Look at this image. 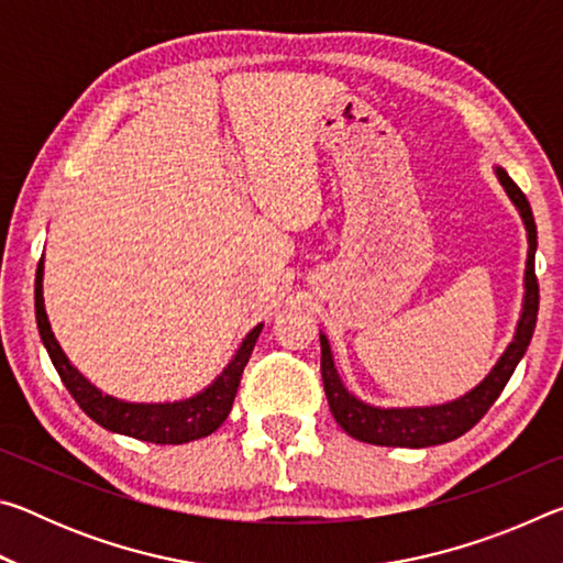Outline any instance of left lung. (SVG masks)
Wrapping results in <instances>:
<instances>
[{"label":"left lung","instance_id":"left-lung-1","mask_svg":"<svg viewBox=\"0 0 563 563\" xmlns=\"http://www.w3.org/2000/svg\"><path fill=\"white\" fill-rule=\"evenodd\" d=\"M501 188L507 190L509 201L517 206V211L527 228V268H523V300L521 312L517 320V330L514 338L501 352L497 365L489 369V375L482 379L479 385L472 387L470 393L452 399V402L442 405H424V407H377L369 402H362L350 389L342 385L338 375L335 360H332L330 342L325 332H320V373L322 385H325L330 412L335 422L345 430L350 437L360 442L379 444V446H409V450H422V446H434L452 442L464 432H470L479 419L487 415V409L497 402L501 389L507 387L509 377L517 369L519 360L527 352L533 328H537V312H539V283L537 273H533V255H537V223H533L531 206L521 188L514 184L507 170L501 166H494Z\"/></svg>","mask_w":563,"mask_h":563}]
</instances>
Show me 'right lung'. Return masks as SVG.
<instances>
[{
  "instance_id": "1",
  "label": "right lung",
  "mask_w": 563,
  "mask_h": 563,
  "mask_svg": "<svg viewBox=\"0 0 563 563\" xmlns=\"http://www.w3.org/2000/svg\"><path fill=\"white\" fill-rule=\"evenodd\" d=\"M42 280L44 261H40L34 283L36 325H40L44 347L49 352L56 373H59L62 383L69 389L71 397L79 402V407L93 419V422L103 427V430L126 434L141 442L186 444L208 437L225 422V417L233 407L238 385H241L247 357H251L255 340H258L263 330V322H258V325L247 332L241 347L235 350L233 360L228 362V367H223V373L198 395L178 399V402H126V399L101 393V389L97 385H91L89 379L71 365L69 357L64 355L62 345L56 342L52 332L49 318H46Z\"/></svg>"
}]
</instances>
